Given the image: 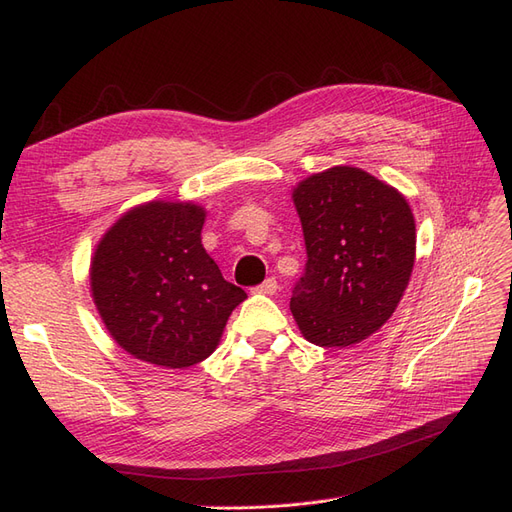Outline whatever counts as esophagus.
Wrapping results in <instances>:
<instances>
[{
	"label": "esophagus",
	"mask_w": 512,
	"mask_h": 512,
	"mask_svg": "<svg viewBox=\"0 0 512 512\" xmlns=\"http://www.w3.org/2000/svg\"><path fill=\"white\" fill-rule=\"evenodd\" d=\"M254 292H258V294H275L277 292V280H275V277H267L265 282L254 288Z\"/></svg>",
	"instance_id": "1"
}]
</instances>
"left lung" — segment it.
<instances>
[{"instance_id": "left-lung-1", "label": "left lung", "mask_w": 512, "mask_h": 512, "mask_svg": "<svg viewBox=\"0 0 512 512\" xmlns=\"http://www.w3.org/2000/svg\"><path fill=\"white\" fill-rule=\"evenodd\" d=\"M307 262L290 312L307 342L359 344L395 312L416 252L414 215L391 185L354 166H333L292 192Z\"/></svg>"}]
</instances>
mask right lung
Returning <instances> with one entry per match:
<instances>
[{"label": "right lung", "mask_w": 512, "mask_h": 512, "mask_svg": "<svg viewBox=\"0 0 512 512\" xmlns=\"http://www.w3.org/2000/svg\"><path fill=\"white\" fill-rule=\"evenodd\" d=\"M205 209L153 203L106 230L91 258V294L115 342L134 359L168 369L205 361L247 294L205 252Z\"/></svg>", "instance_id": "add662e5"}]
</instances>
